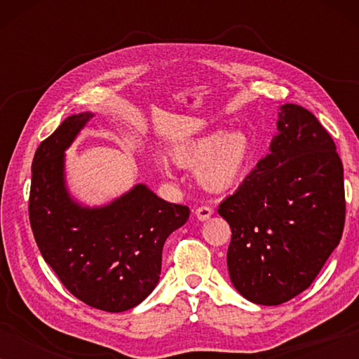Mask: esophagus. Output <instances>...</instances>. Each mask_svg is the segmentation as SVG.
I'll use <instances>...</instances> for the list:
<instances>
[{
	"instance_id": "34e87169",
	"label": "esophagus",
	"mask_w": 359,
	"mask_h": 359,
	"mask_svg": "<svg viewBox=\"0 0 359 359\" xmlns=\"http://www.w3.org/2000/svg\"><path fill=\"white\" fill-rule=\"evenodd\" d=\"M194 214L198 220H208L210 215H212V209L208 208V205H201V208L194 210Z\"/></svg>"
}]
</instances>
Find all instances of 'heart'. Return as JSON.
<instances>
[{"mask_svg":"<svg viewBox=\"0 0 359 359\" xmlns=\"http://www.w3.org/2000/svg\"><path fill=\"white\" fill-rule=\"evenodd\" d=\"M173 160L183 168H196V180L204 189L220 193L243 178L252 160V144L242 130L212 132L176 147Z\"/></svg>","mask_w":359,"mask_h":359,"instance_id":"obj_1","label":"heart"}]
</instances>
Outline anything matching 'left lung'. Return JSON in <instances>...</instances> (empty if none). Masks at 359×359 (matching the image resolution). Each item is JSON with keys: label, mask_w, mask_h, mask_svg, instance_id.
Returning a JSON list of instances; mask_svg holds the SVG:
<instances>
[{"label": "left lung", "mask_w": 359, "mask_h": 359, "mask_svg": "<svg viewBox=\"0 0 359 359\" xmlns=\"http://www.w3.org/2000/svg\"><path fill=\"white\" fill-rule=\"evenodd\" d=\"M276 127L269 154L219 205L232 229L230 281L259 306L306 291L345 225L343 165L330 134L291 102L279 107Z\"/></svg>", "instance_id": "8db88e82"}]
</instances>
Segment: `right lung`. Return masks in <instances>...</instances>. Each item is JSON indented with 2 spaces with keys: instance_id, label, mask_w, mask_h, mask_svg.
Here are the masks:
<instances>
[{
  "instance_id": "right-lung-1",
  "label": "right lung",
  "mask_w": 359,
  "mask_h": 359,
  "mask_svg": "<svg viewBox=\"0 0 359 359\" xmlns=\"http://www.w3.org/2000/svg\"><path fill=\"white\" fill-rule=\"evenodd\" d=\"M93 116L67 117L39 145L29 220L43 259L73 296L100 311L124 312L158 284L165 240L186 224L189 208L166 203L142 183L97 208L73 199L65 150Z\"/></svg>"
}]
</instances>
